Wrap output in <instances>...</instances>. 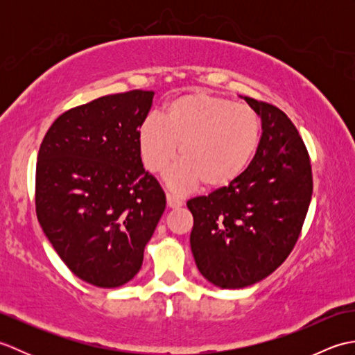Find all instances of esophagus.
Returning a JSON list of instances; mask_svg holds the SVG:
<instances>
[{
  "label": "esophagus",
  "instance_id": "esophagus-1",
  "mask_svg": "<svg viewBox=\"0 0 355 355\" xmlns=\"http://www.w3.org/2000/svg\"><path fill=\"white\" fill-rule=\"evenodd\" d=\"M166 200H168L169 207H180V206H183V202H184L183 198L175 193H168L166 195Z\"/></svg>",
  "mask_w": 355,
  "mask_h": 355
}]
</instances>
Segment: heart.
Here are the masks:
<instances>
[{
	"instance_id": "heart-1",
	"label": "heart",
	"mask_w": 355,
	"mask_h": 355,
	"mask_svg": "<svg viewBox=\"0 0 355 355\" xmlns=\"http://www.w3.org/2000/svg\"><path fill=\"white\" fill-rule=\"evenodd\" d=\"M261 141V119L244 103L209 93H187L166 105L162 119L148 117L139 130L143 164L162 172L177 157L182 163L166 173V182L184 191L202 182L224 187L252 163Z\"/></svg>"
}]
</instances>
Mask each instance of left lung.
<instances>
[{"label":"left lung","mask_w":355,"mask_h":355,"mask_svg":"<svg viewBox=\"0 0 355 355\" xmlns=\"http://www.w3.org/2000/svg\"><path fill=\"white\" fill-rule=\"evenodd\" d=\"M243 99L261 117L252 163L229 186L187 201L195 263L210 284L227 290L262 281L286 259L313 193L310 157L296 126L273 105Z\"/></svg>","instance_id":"obj_1"}]
</instances>
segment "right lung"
<instances>
[{"mask_svg": "<svg viewBox=\"0 0 355 355\" xmlns=\"http://www.w3.org/2000/svg\"><path fill=\"white\" fill-rule=\"evenodd\" d=\"M153 97L132 89L69 110L37 153V221L65 266L101 288L125 285L139 273L166 207L139 149Z\"/></svg>", "mask_w": 355, "mask_h": 355, "instance_id": "right-lung-1", "label": "right lung"}]
</instances>
